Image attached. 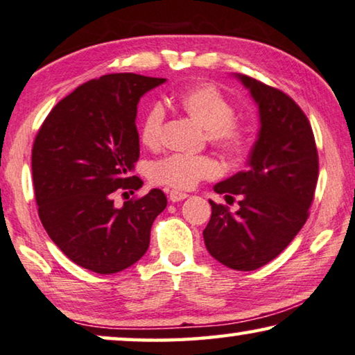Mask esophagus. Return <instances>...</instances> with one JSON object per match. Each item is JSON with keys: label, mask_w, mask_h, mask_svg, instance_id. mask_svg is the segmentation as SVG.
<instances>
[{"label": "esophagus", "mask_w": 355, "mask_h": 355, "mask_svg": "<svg viewBox=\"0 0 355 355\" xmlns=\"http://www.w3.org/2000/svg\"><path fill=\"white\" fill-rule=\"evenodd\" d=\"M187 193L185 192H179V190H171L170 195H168V198H170V201H173V203H178V201H182L187 198Z\"/></svg>", "instance_id": "esophagus-1"}]
</instances>
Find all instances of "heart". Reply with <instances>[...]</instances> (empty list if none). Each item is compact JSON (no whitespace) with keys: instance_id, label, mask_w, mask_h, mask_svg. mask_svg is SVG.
<instances>
[{"instance_id":"1","label":"heart","mask_w":355,"mask_h":355,"mask_svg":"<svg viewBox=\"0 0 355 355\" xmlns=\"http://www.w3.org/2000/svg\"><path fill=\"white\" fill-rule=\"evenodd\" d=\"M176 105L184 114L192 119L206 132L212 146L223 154L239 157L249 146L248 128L234 121V107L216 87L195 85L184 90L176 98ZM163 125V111L154 106L147 111L141 125V141L147 147L160 143ZM217 173L216 163L206 155L171 154L155 162L150 166V181L166 187L189 190L203 179L212 178Z\"/></svg>"}]
</instances>
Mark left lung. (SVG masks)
Returning a JSON list of instances; mask_svg holds the SVG:
<instances>
[{
  "label": "left lung",
  "mask_w": 355,
  "mask_h": 355,
  "mask_svg": "<svg viewBox=\"0 0 355 355\" xmlns=\"http://www.w3.org/2000/svg\"><path fill=\"white\" fill-rule=\"evenodd\" d=\"M234 78L257 105L260 128L246 170L214 185L216 193L238 195L239 209L230 212L209 200L203 238L222 265L252 271L276 259L306 222L319 157L308 119L291 96L249 76Z\"/></svg>",
  "instance_id": "1"
}]
</instances>
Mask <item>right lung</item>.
Returning a JSON list of instances; mask_svg holds the SVG:
<instances>
[{"instance_id": "1", "label": "right lung", "mask_w": 355, "mask_h": 355, "mask_svg": "<svg viewBox=\"0 0 355 355\" xmlns=\"http://www.w3.org/2000/svg\"><path fill=\"white\" fill-rule=\"evenodd\" d=\"M166 79L106 74L57 103L36 135L31 171L40 219L60 250L100 275L136 263L149 248L150 227L166 208L152 189L117 208L114 193L143 187L132 176L139 159V98Z\"/></svg>"}]
</instances>
